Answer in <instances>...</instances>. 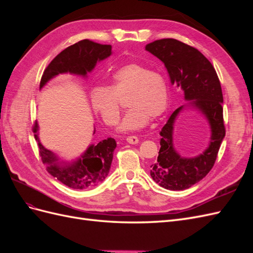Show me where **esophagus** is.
<instances>
[{
	"label": "esophagus",
	"mask_w": 253,
	"mask_h": 253,
	"mask_svg": "<svg viewBox=\"0 0 253 253\" xmlns=\"http://www.w3.org/2000/svg\"><path fill=\"white\" fill-rule=\"evenodd\" d=\"M126 141L131 144H136V143H138L139 139H138V137H136V136H128V137H126Z\"/></svg>",
	"instance_id": "esophagus-1"
}]
</instances>
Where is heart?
Returning a JSON list of instances; mask_svg holds the SVG:
<instances>
[{
    "label": "heart",
    "instance_id": "1",
    "mask_svg": "<svg viewBox=\"0 0 253 253\" xmlns=\"http://www.w3.org/2000/svg\"><path fill=\"white\" fill-rule=\"evenodd\" d=\"M128 95V108L120 131L133 132L157 119L169 105V86L163 75L139 63H128L115 71L109 87L97 86L90 93L91 106L106 125L116 126L120 117L118 99Z\"/></svg>",
    "mask_w": 253,
    "mask_h": 253
}]
</instances>
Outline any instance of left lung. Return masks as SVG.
I'll use <instances>...</instances> for the list:
<instances>
[{"mask_svg": "<svg viewBox=\"0 0 253 253\" xmlns=\"http://www.w3.org/2000/svg\"><path fill=\"white\" fill-rule=\"evenodd\" d=\"M145 49L163 61L172 84L180 87L190 106L200 111L211 128L209 147L203 154L188 158L180 156L173 145L175 120L186 105L176 109L160 131V150L151 166V176L160 187L172 191L186 190L202 180L215 163L226 129L223 117V93L217 74L203 53L175 39L156 40Z\"/></svg>", "mask_w": 253, "mask_h": 253, "instance_id": "obj_1", "label": "left lung"}]
</instances>
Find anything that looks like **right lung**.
<instances>
[{
  "label": "right lung",
  "mask_w": 253,
  "mask_h": 253,
  "mask_svg": "<svg viewBox=\"0 0 253 253\" xmlns=\"http://www.w3.org/2000/svg\"><path fill=\"white\" fill-rule=\"evenodd\" d=\"M111 53V45L99 44L87 39L71 45L61 51L45 68L40 82V88L59 74L71 73L86 77V74L93 71L98 61L110 57ZM33 131L39 145L42 162L47 166L48 173L65 186L78 190L90 189L101 183L108 176L114 150L117 145L114 138L110 137L97 144H90L77 160L61 166L58 157L49 150L45 149L40 142L37 133V122H35Z\"/></svg>",
  "instance_id": "right-lung-1"
}]
</instances>
